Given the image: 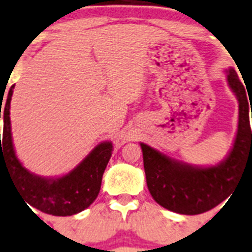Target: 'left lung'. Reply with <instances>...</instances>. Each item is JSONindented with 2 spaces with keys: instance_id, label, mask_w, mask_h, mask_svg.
<instances>
[{
  "instance_id": "left-lung-1",
  "label": "left lung",
  "mask_w": 252,
  "mask_h": 252,
  "mask_svg": "<svg viewBox=\"0 0 252 252\" xmlns=\"http://www.w3.org/2000/svg\"><path fill=\"white\" fill-rule=\"evenodd\" d=\"M230 90L237 96L238 129L227 158L215 166L200 168L177 161L141 143L147 187L162 208L185 215H197L223 202L237 187L241 173L252 168V132L250 126V97L233 67L227 74ZM251 107H248V103Z\"/></svg>"
}]
</instances>
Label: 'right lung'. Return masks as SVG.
<instances>
[{
	"label": "right lung",
	"instance_id": "right-lung-1",
	"mask_svg": "<svg viewBox=\"0 0 252 252\" xmlns=\"http://www.w3.org/2000/svg\"><path fill=\"white\" fill-rule=\"evenodd\" d=\"M12 86L8 91L7 98L0 105V118H3L2 142L0 136V169L1 165L7 169L25 204L37 210L56 217H67L78 214L87 209L98 196L102 174L111 158L113 145L102 142L96 146L91 154L74 168L69 174L60 178H42L33 174L22 165L15 155L11 138L10 123V102L12 96Z\"/></svg>",
	"mask_w": 252,
	"mask_h": 252
}]
</instances>
